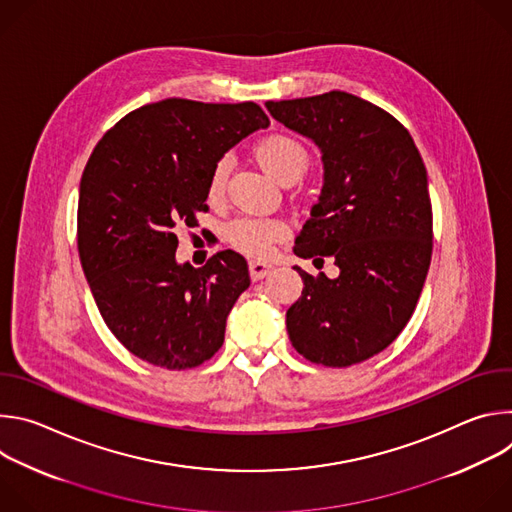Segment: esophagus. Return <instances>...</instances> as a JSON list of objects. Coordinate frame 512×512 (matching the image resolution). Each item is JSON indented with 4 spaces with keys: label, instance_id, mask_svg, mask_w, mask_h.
<instances>
[{
    "label": "esophagus",
    "instance_id": "obj_1",
    "mask_svg": "<svg viewBox=\"0 0 512 512\" xmlns=\"http://www.w3.org/2000/svg\"><path fill=\"white\" fill-rule=\"evenodd\" d=\"M273 269L271 263H265V261H251L249 263V271H251V277L257 281V279H263L265 275H269Z\"/></svg>",
    "mask_w": 512,
    "mask_h": 512
}]
</instances>
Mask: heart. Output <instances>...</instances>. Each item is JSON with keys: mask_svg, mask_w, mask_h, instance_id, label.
<instances>
[{"mask_svg": "<svg viewBox=\"0 0 512 512\" xmlns=\"http://www.w3.org/2000/svg\"><path fill=\"white\" fill-rule=\"evenodd\" d=\"M255 158L259 166L279 184L287 180H300L310 164L308 152L294 137L273 133L261 139L255 148ZM229 176V162L218 160L208 178V196L221 198L225 192ZM227 237L239 251L247 255L263 257L269 253L271 245L285 237V225L273 218H237L227 229Z\"/></svg>", "mask_w": 512, "mask_h": 512, "instance_id": "heart-1", "label": "heart"}]
</instances>
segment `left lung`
Masks as SVG:
<instances>
[{"instance_id": "left-lung-1", "label": "left lung", "mask_w": 512, "mask_h": 512, "mask_svg": "<svg viewBox=\"0 0 512 512\" xmlns=\"http://www.w3.org/2000/svg\"><path fill=\"white\" fill-rule=\"evenodd\" d=\"M267 111L322 152L324 186L294 253L340 275L296 271L302 298L285 314L294 348L342 369L385 350L407 326L431 261L433 216L425 164L385 109L344 91L267 101Z\"/></svg>"}]
</instances>
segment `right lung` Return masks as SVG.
Listing matches in <instances>:
<instances>
[{
	"label": "right lung",
	"instance_id": "1",
	"mask_svg": "<svg viewBox=\"0 0 512 512\" xmlns=\"http://www.w3.org/2000/svg\"><path fill=\"white\" fill-rule=\"evenodd\" d=\"M257 103L166 99L117 121L81 178L77 243L97 308L137 358L168 371L194 369L225 342L237 298L249 287L243 255L176 263L180 227L206 212L214 164L267 127Z\"/></svg>",
	"mask_w": 512,
	"mask_h": 512
}]
</instances>
